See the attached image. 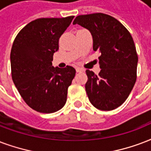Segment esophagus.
I'll list each match as a JSON object with an SVG mask.
<instances>
[{
  "label": "esophagus",
  "instance_id": "34e87169",
  "mask_svg": "<svg viewBox=\"0 0 151 151\" xmlns=\"http://www.w3.org/2000/svg\"><path fill=\"white\" fill-rule=\"evenodd\" d=\"M76 71H77L78 73H80V72H83L84 69H83V68H81V67H76Z\"/></svg>",
  "mask_w": 151,
  "mask_h": 151
}]
</instances>
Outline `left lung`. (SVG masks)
Segmentation results:
<instances>
[{"label":"left lung","mask_w":151,"mask_h":151,"mask_svg":"<svg viewBox=\"0 0 151 151\" xmlns=\"http://www.w3.org/2000/svg\"><path fill=\"white\" fill-rule=\"evenodd\" d=\"M90 32L93 50H99L98 75L86 71V91L91 104L102 111H111L121 105L136 81L138 55L130 32L109 15L93 13L76 17L73 24Z\"/></svg>","instance_id":"obj_1"}]
</instances>
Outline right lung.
I'll return each instance as SVG.
<instances>
[{
	"label": "right lung",
	"instance_id": "right-lung-1",
	"mask_svg": "<svg viewBox=\"0 0 151 151\" xmlns=\"http://www.w3.org/2000/svg\"><path fill=\"white\" fill-rule=\"evenodd\" d=\"M73 17L35 19L20 30L12 47V81L27 105L41 113L55 112L66 102L75 69L55 68L52 61Z\"/></svg>",
	"mask_w": 151,
	"mask_h": 151
}]
</instances>
